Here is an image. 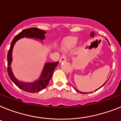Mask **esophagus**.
<instances>
[{
	"label": "esophagus",
	"instance_id": "34e87169",
	"mask_svg": "<svg viewBox=\"0 0 121 121\" xmlns=\"http://www.w3.org/2000/svg\"><path fill=\"white\" fill-rule=\"evenodd\" d=\"M67 60V57L65 56H62L60 57V60H59V62L60 63H62L63 62H65Z\"/></svg>",
	"mask_w": 121,
	"mask_h": 121
}]
</instances>
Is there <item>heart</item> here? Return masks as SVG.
Listing matches in <instances>:
<instances>
[{"label":"heart","instance_id":"1","mask_svg":"<svg viewBox=\"0 0 121 121\" xmlns=\"http://www.w3.org/2000/svg\"><path fill=\"white\" fill-rule=\"evenodd\" d=\"M78 38L75 36H69L64 39L62 41V47L65 50H71L76 46Z\"/></svg>","mask_w":121,"mask_h":121}]
</instances>
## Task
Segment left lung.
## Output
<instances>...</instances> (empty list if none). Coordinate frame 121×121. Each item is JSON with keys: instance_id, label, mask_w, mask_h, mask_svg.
Segmentation results:
<instances>
[{"instance_id": "obj_1", "label": "left lung", "mask_w": 121, "mask_h": 121, "mask_svg": "<svg viewBox=\"0 0 121 121\" xmlns=\"http://www.w3.org/2000/svg\"><path fill=\"white\" fill-rule=\"evenodd\" d=\"M94 35H95V33H94V32H91V34H90V36H91V37H94ZM106 39V41H108V40L107 39ZM108 43H109V42H108ZM108 80H109V79H108ZM108 80H107V81H106V82H107L108 81ZM106 82H105V83H104V84H103V85H102V86H101V87H100V88H101V87H102V86H104V85H105V84H106ZM73 88H74V89H75V90H76V91H78V92H79V93H83V94H86V93H84V92H81V91H78V90H76V89H75V88H74V87H73ZM98 88V89H97V90L99 89V88ZM95 90V91H96V90ZM92 92H93V91H92Z\"/></svg>"}]
</instances>
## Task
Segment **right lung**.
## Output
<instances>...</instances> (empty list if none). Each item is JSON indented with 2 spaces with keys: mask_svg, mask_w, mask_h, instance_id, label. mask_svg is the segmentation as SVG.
Instances as JSON below:
<instances>
[{
  "mask_svg": "<svg viewBox=\"0 0 121 121\" xmlns=\"http://www.w3.org/2000/svg\"><path fill=\"white\" fill-rule=\"evenodd\" d=\"M46 32L44 30L37 28H30L23 30L20 32L18 35L15 36L10 44V48L8 52L7 55V71L8 74L13 82L19 88L22 90L25 91L28 93H37L44 89L48 85L50 80L51 78L55 69L57 66L59 62H46L44 65L43 70L41 72V75L38 79L36 80L33 82H24L22 81L18 80L13 73L12 70L11 68V64L12 62V51L13 48L16 42L23 38H28L35 39L36 40L39 39L41 40L44 39L45 34Z\"/></svg>",
  "mask_w": 121,
  "mask_h": 121,
  "instance_id": "add662e5",
  "label": "right lung"
}]
</instances>
